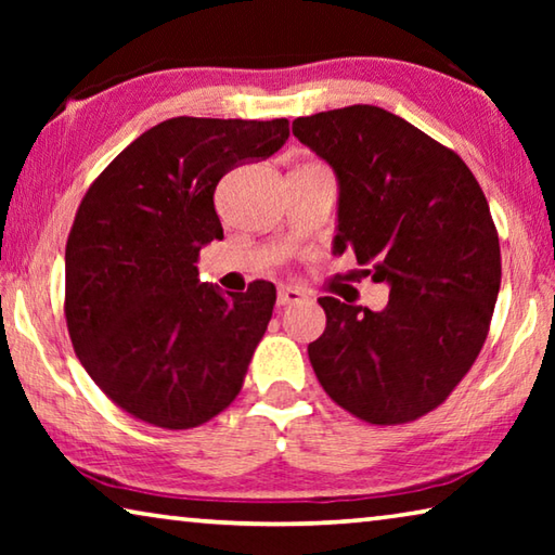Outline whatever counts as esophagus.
Returning <instances> with one entry per match:
<instances>
[{"label": "esophagus", "instance_id": "34e87169", "mask_svg": "<svg viewBox=\"0 0 555 555\" xmlns=\"http://www.w3.org/2000/svg\"><path fill=\"white\" fill-rule=\"evenodd\" d=\"M304 291L294 288V286H279V294H276V306L279 308H286L291 304H298V300H304Z\"/></svg>", "mask_w": 555, "mask_h": 555}]
</instances>
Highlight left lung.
Wrapping results in <instances>:
<instances>
[{
	"instance_id": "1",
	"label": "left lung",
	"mask_w": 555,
	"mask_h": 555,
	"mask_svg": "<svg viewBox=\"0 0 555 555\" xmlns=\"http://www.w3.org/2000/svg\"><path fill=\"white\" fill-rule=\"evenodd\" d=\"M294 137L340 181L335 249L391 288L379 313L318 298L313 372L352 416L409 424L453 393L490 333L502 284L490 205L453 149L382 107L298 117Z\"/></svg>"
}]
</instances>
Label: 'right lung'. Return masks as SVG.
<instances>
[{"label":"right lung","mask_w":555,"mask_h":555,"mask_svg":"<svg viewBox=\"0 0 555 555\" xmlns=\"http://www.w3.org/2000/svg\"><path fill=\"white\" fill-rule=\"evenodd\" d=\"M286 139L288 119L173 117L90 183L65 244L63 311L80 364L129 416L185 430L237 399L276 288L251 281L224 298L195 264L222 240L220 178Z\"/></svg>","instance_id":"obj_1"}]
</instances>
